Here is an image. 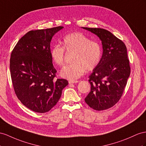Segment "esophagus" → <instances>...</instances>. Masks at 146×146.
Wrapping results in <instances>:
<instances>
[{
  "label": "esophagus",
  "mask_w": 146,
  "mask_h": 146,
  "mask_svg": "<svg viewBox=\"0 0 146 146\" xmlns=\"http://www.w3.org/2000/svg\"><path fill=\"white\" fill-rule=\"evenodd\" d=\"M79 82V81H72V80H70L68 81L69 84H73V83H78Z\"/></svg>",
  "instance_id": "esophagus-1"
}]
</instances>
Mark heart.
Returning a JSON list of instances; mask_svg holds the SVG:
<instances>
[{
	"label": "heart",
	"mask_w": 146,
	"mask_h": 146,
	"mask_svg": "<svg viewBox=\"0 0 146 146\" xmlns=\"http://www.w3.org/2000/svg\"><path fill=\"white\" fill-rule=\"evenodd\" d=\"M63 47L55 45L50 51L52 61L56 65L62 66L65 62V49L74 52L72 64L67 65L60 72V76L65 79L74 81L84 73L85 71L94 70L99 64L102 57V48L96 41L80 32L66 35L62 40Z\"/></svg>",
	"instance_id": "heart-1"
}]
</instances>
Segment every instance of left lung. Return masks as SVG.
Masks as SVG:
<instances>
[{"instance_id":"obj_1","label":"left lung","mask_w":146,"mask_h":146,"mask_svg":"<svg viewBox=\"0 0 146 146\" xmlns=\"http://www.w3.org/2000/svg\"><path fill=\"white\" fill-rule=\"evenodd\" d=\"M82 28L98 36L103 48L99 64L89 76L91 91L84 100L94 110H106L120 99L129 76L126 47L121 40L106 29Z\"/></svg>"}]
</instances>
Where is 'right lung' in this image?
<instances>
[{"instance_id":"obj_1","label":"right lung","mask_w":146,"mask_h":146,"mask_svg":"<svg viewBox=\"0 0 146 146\" xmlns=\"http://www.w3.org/2000/svg\"><path fill=\"white\" fill-rule=\"evenodd\" d=\"M63 28L28 32L11 54L10 70L15 92L25 106L37 113L54 107L68 84L66 80L55 78L57 70L50 55L52 37Z\"/></svg>"}]
</instances>
